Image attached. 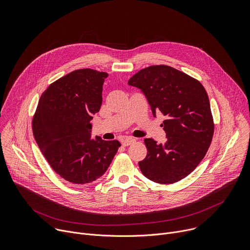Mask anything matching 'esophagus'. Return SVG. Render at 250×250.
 Instances as JSON below:
<instances>
[{
	"mask_svg": "<svg viewBox=\"0 0 250 250\" xmlns=\"http://www.w3.org/2000/svg\"><path fill=\"white\" fill-rule=\"evenodd\" d=\"M134 141H135V139H134V138L127 137V138H125V139H124V140H123V146H130V145L134 144Z\"/></svg>",
	"mask_w": 250,
	"mask_h": 250,
	"instance_id": "1",
	"label": "esophagus"
}]
</instances>
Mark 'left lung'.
Segmentation results:
<instances>
[{
  "mask_svg": "<svg viewBox=\"0 0 250 250\" xmlns=\"http://www.w3.org/2000/svg\"><path fill=\"white\" fill-rule=\"evenodd\" d=\"M144 93L154 117L161 112L167 140L146 138V157L138 162L147 179L172 184L193 172L205 157L213 135V121L203 85L166 65L141 69L128 81Z\"/></svg>",
  "mask_w": 250,
  "mask_h": 250,
  "instance_id": "8db88e82",
  "label": "left lung"
}]
</instances>
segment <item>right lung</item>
Returning a JSON list of instances; mask_svg holds the SVG:
<instances>
[{
  "instance_id": "add662e5",
  "label": "right lung",
  "mask_w": 250,
  "mask_h": 250,
  "mask_svg": "<svg viewBox=\"0 0 250 250\" xmlns=\"http://www.w3.org/2000/svg\"><path fill=\"white\" fill-rule=\"evenodd\" d=\"M108 74L73 71L42 95L32 120L35 141L51 168L66 181L88 184L109 168L121 146L118 140L91 137V120L100 111Z\"/></svg>"
}]
</instances>
